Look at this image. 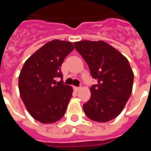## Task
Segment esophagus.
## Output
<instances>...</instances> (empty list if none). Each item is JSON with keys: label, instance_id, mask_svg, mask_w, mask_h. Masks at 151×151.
<instances>
[{"label": "esophagus", "instance_id": "esophagus-1", "mask_svg": "<svg viewBox=\"0 0 151 151\" xmlns=\"http://www.w3.org/2000/svg\"><path fill=\"white\" fill-rule=\"evenodd\" d=\"M73 89L75 90V91H78L79 90H80V87H78V86H74V87H73Z\"/></svg>", "mask_w": 151, "mask_h": 151}]
</instances>
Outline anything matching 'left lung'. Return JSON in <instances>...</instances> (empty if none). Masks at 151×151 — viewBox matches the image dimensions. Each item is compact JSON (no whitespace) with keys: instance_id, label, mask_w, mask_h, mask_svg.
Wrapping results in <instances>:
<instances>
[{"instance_id":"obj_1","label":"left lung","mask_w":151,"mask_h":151,"mask_svg":"<svg viewBox=\"0 0 151 151\" xmlns=\"http://www.w3.org/2000/svg\"><path fill=\"white\" fill-rule=\"evenodd\" d=\"M75 49L87 63L97 84L90 89L91 96L83 104L88 118L97 122L113 120L124 108L133 90V72L124 56L104 41L82 40Z\"/></svg>"}]
</instances>
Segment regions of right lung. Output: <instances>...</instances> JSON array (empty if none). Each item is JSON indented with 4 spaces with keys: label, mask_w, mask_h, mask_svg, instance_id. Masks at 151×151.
<instances>
[{
    "label": "right lung",
    "mask_w": 151,
    "mask_h": 151,
    "mask_svg": "<svg viewBox=\"0 0 151 151\" xmlns=\"http://www.w3.org/2000/svg\"><path fill=\"white\" fill-rule=\"evenodd\" d=\"M73 48L71 42L52 40L23 65L18 78L20 95L28 112L40 123H55L65 113L73 88L56 78H62L60 67Z\"/></svg>",
    "instance_id": "right-lung-1"
}]
</instances>
